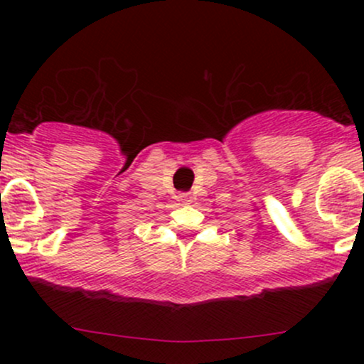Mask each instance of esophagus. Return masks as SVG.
<instances>
[{"label":"esophagus","mask_w":364,"mask_h":364,"mask_svg":"<svg viewBox=\"0 0 364 364\" xmlns=\"http://www.w3.org/2000/svg\"><path fill=\"white\" fill-rule=\"evenodd\" d=\"M179 200H181V202H191V200H193V196H191V193H179Z\"/></svg>","instance_id":"1"}]
</instances>
